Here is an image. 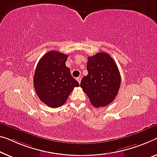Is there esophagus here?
I'll list each match as a JSON object with an SVG mask.
<instances>
[{
	"mask_svg": "<svg viewBox=\"0 0 157 157\" xmlns=\"http://www.w3.org/2000/svg\"><path fill=\"white\" fill-rule=\"evenodd\" d=\"M76 80H77V81L78 82V83H81V78L80 76L79 77H78V78H76Z\"/></svg>",
	"mask_w": 157,
	"mask_h": 157,
	"instance_id": "1",
	"label": "esophagus"
}]
</instances>
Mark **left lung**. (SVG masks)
<instances>
[{
    "instance_id": "8db88e82",
    "label": "left lung",
    "mask_w": 157,
    "mask_h": 157,
    "mask_svg": "<svg viewBox=\"0 0 157 157\" xmlns=\"http://www.w3.org/2000/svg\"><path fill=\"white\" fill-rule=\"evenodd\" d=\"M88 75L81 81V87L95 107L109 105L117 95L121 75L117 64L108 53L99 52L89 57Z\"/></svg>"
}]
</instances>
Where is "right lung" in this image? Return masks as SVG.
<instances>
[{
  "mask_svg": "<svg viewBox=\"0 0 157 157\" xmlns=\"http://www.w3.org/2000/svg\"><path fill=\"white\" fill-rule=\"evenodd\" d=\"M68 55L51 50L38 62L33 86L38 97L48 107L57 108L67 102L74 87L79 83L66 66Z\"/></svg>",
  "mask_w": 157,
  "mask_h": 157,
  "instance_id": "right-lung-1",
  "label": "right lung"
}]
</instances>
